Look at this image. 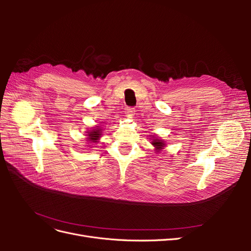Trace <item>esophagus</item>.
Instances as JSON below:
<instances>
[{"label": "esophagus", "mask_w": 251, "mask_h": 251, "mask_svg": "<svg viewBox=\"0 0 251 251\" xmlns=\"http://www.w3.org/2000/svg\"><path fill=\"white\" fill-rule=\"evenodd\" d=\"M126 116L132 117L135 114V109L134 108H126Z\"/></svg>", "instance_id": "obj_1"}]
</instances>
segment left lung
I'll list each match as a JSON object with an SVG mask.
<instances>
[{"label": "left lung", "instance_id": "1", "mask_svg": "<svg viewBox=\"0 0 251 251\" xmlns=\"http://www.w3.org/2000/svg\"><path fill=\"white\" fill-rule=\"evenodd\" d=\"M151 146H154L156 153H161L163 149L166 147V143L164 140L158 138L157 136H151Z\"/></svg>", "mask_w": 251, "mask_h": 251}]
</instances>
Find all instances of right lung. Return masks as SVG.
Instances as JSON below:
<instances>
[{
  "mask_svg": "<svg viewBox=\"0 0 251 251\" xmlns=\"http://www.w3.org/2000/svg\"><path fill=\"white\" fill-rule=\"evenodd\" d=\"M102 127L100 126H96L95 127H93L92 130H90L87 132L86 136H87V142L88 146H91L89 143H96L100 141V137L102 136Z\"/></svg>",
  "mask_w": 251,
  "mask_h": 251,
  "instance_id": "right-lung-1",
  "label": "right lung"
}]
</instances>
